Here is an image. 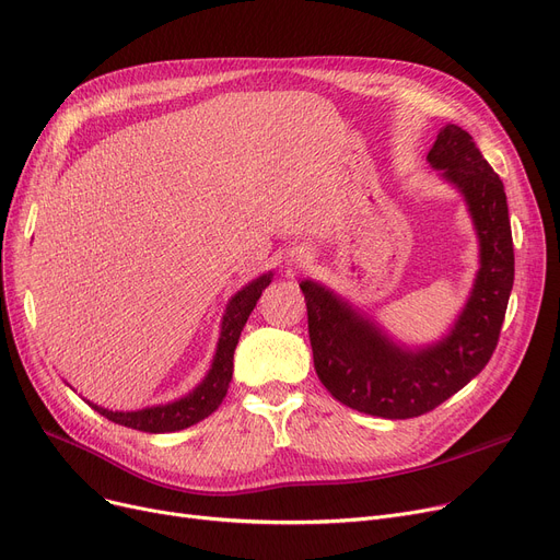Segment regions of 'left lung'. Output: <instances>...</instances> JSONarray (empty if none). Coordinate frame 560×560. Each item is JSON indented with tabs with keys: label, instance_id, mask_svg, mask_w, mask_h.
<instances>
[{
	"label": "left lung",
	"instance_id": "left-lung-1",
	"mask_svg": "<svg viewBox=\"0 0 560 560\" xmlns=\"http://www.w3.org/2000/svg\"><path fill=\"white\" fill-rule=\"evenodd\" d=\"M427 161L463 192L481 247L472 295L443 340L404 349L329 288L311 279L300 283L319 381L340 404L386 420L429 413L486 368L513 290L515 256L502 179L472 136L456 125L438 133Z\"/></svg>",
	"mask_w": 560,
	"mask_h": 560
}]
</instances>
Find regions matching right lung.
<instances>
[{"label": "right lung", "instance_id": "1", "mask_svg": "<svg viewBox=\"0 0 560 560\" xmlns=\"http://www.w3.org/2000/svg\"><path fill=\"white\" fill-rule=\"evenodd\" d=\"M270 281H272V272L254 279L252 283H247L243 290H238L231 298V302L226 304L224 317H222V331H220L218 349L213 357V365L192 393H188L186 397L176 399V401L163 404V406L127 410V413H122V410H108V408H102L91 401L88 404H91L97 413L104 416L106 420L129 427V429L144 431V433L182 431V429H188V427L201 422L203 418H209L213 410L222 404V399L229 390V381L233 374L235 345H238L245 322H247L249 313L254 311L258 298L262 295V290L270 285Z\"/></svg>", "mask_w": 560, "mask_h": 560}]
</instances>
